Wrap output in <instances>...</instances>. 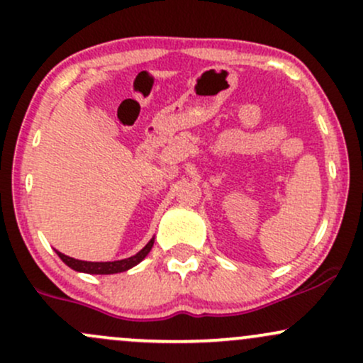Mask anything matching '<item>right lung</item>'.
Listing matches in <instances>:
<instances>
[{
  "label": "right lung",
  "instance_id": "add662e5",
  "mask_svg": "<svg viewBox=\"0 0 363 363\" xmlns=\"http://www.w3.org/2000/svg\"><path fill=\"white\" fill-rule=\"evenodd\" d=\"M153 242H155V238H153V240H150L148 245H146L145 248L141 250V252L134 255V257L123 258V260H115V262H84V260H75V258L67 257V255H63V253H60V252H58V257L62 258V260L65 262V264L69 265L70 269L77 270V272L101 274V276H105V274L125 272V270H129L130 267L138 265L139 262H141L143 258H145L146 255L151 252V248H153Z\"/></svg>",
  "mask_w": 363,
  "mask_h": 363
}]
</instances>
